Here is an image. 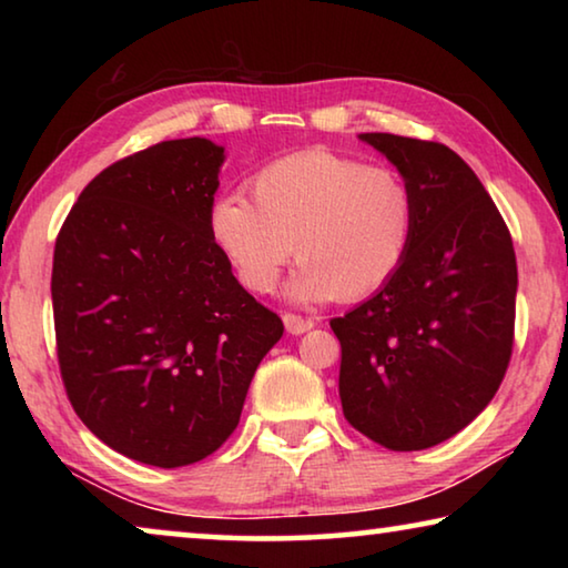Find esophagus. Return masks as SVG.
<instances>
[{"label":"esophagus","instance_id":"34e87169","mask_svg":"<svg viewBox=\"0 0 568 568\" xmlns=\"http://www.w3.org/2000/svg\"><path fill=\"white\" fill-rule=\"evenodd\" d=\"M283 323H285V331L293 333V335L307 333L315 325L311 318H303V315H295V313H285L283 315Z\"/></svg>","mask_w":568,"mask_h":568}]
</instances>
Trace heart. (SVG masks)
<instances>
[{"label":"heart","instance_id":"heart-1","mask_svg":"<svg viewBox=\"0 0 568 568\" xmlns=\"http://www.w3.org/2000/svg\"><path fill=\"white\" fill-rule=\"evenodd\" d=\"M250 195L207 210L210 243L250 293H273L295 253L293 301H358L396 277L416 235V192L398 170L323 148L257 170Z\"/></svg>","mask_w":568,"mask_h":568}]
</instances>
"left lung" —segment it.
<instances>
[{
	"label": "left lung",
	"instance_id": "left-lung-1",
	"mask_svg": "<svg viewBox=\"0 0 568 568\" xmlns=\"http://www.w3.org/2000/svg\"><path fill=\"white\" fill-rule=\"evenodd\" d=\"M416 192V235L390 283L331 328L353 428L390 450L456 436L484 410L511 361L516 255L476 172L438 142L363 132Z\"/></svg>",
	"mask_w": 568,
	"mask_h": 568
}]
</instances>
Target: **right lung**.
I'll use <instances>...</instances> for the list:
<instances>
[{
  "instance_id": "right-lung-1",
  "label": "right lung",
  "mask_w": 568,
  "mask_h": 568,
  "mask_svg": "<svg viewBox=\"0 0 568 568\" xmlns=\"http://www.w3.org/2000/svg\"><path fill=\"white\" fill-rule=\"evenodd\" d=\"M225 148L168 140L102 170L57 235L52 307L67 396L112 450L160 468L233 434L283 321L207 235Z\"/></svg>"
}]
</instances>
